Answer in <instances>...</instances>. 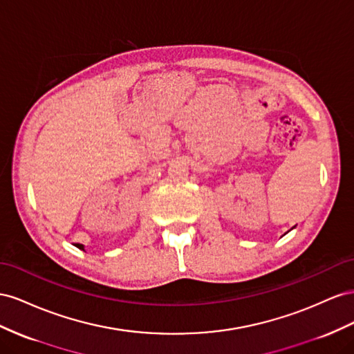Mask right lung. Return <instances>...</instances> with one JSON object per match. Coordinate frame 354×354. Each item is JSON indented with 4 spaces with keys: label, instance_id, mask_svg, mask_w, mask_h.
I'll return each instance as SVG.
<instances>
[{
    "label": "right lung",
    "instance_id": "1",
    "mask_svg": "<svg viewBox=\"0 0 354 354\" xmlns=\"http://www.w3.org/2000/svg\"><path fill=\"white\" fill-rule=\"evenodd\" d=\"M78 249H82V250H84V246L83 245H75Z\"/></svg>",
    "mask_w": 354,
    "mask_h": 354
}]
</instances>
